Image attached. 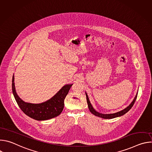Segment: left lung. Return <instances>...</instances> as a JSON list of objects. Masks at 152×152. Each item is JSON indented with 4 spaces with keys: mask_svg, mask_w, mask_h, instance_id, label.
Returning <instances> with one entry per match:
<instances>
[{
    "mask_svg": "<svg viewBox=\"0 0 152 152\" xmlns=\"http://www.w3.org/2000/svg\"><path fill=\"white\" fill-rule=\"evenodd\" d=\"M85 94H86V101H87V103H88V108L89 110L90 111V112L94 114V115L97 116V117H100V118H104V119H112V118H115V117H120V116H122L124 114H125L126 113H127L131 109L132 107L133 106L134 104L135 103V102L137 99V95H138V93L137 94V95L135 96L134 99L133 100V101L132 102V103L130 104L127 107H126L125 109H124L123 110H121L119 112H117L116 113H114V114H102V113H99L98 112H97L94 108L93 107V106L91 105L90 102V100L88 99V95L87 94H86V93H85Z\"/></svg>",
    "mask_w": 152,
    "mask_h": 152,
    "instance_id": "left-lung-1",
    "label": "left lung"
}]
</instances>
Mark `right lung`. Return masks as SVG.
Segmentation results:
<instances>
[{"instance_id":"add662e5","label":"right lung","mask_w":152,"mask_h":152,"mask_svg":"<svg viewBox=\"0 0 152 152\" xmlns=\"http://www.w3.org/2000/svg\"><path fill=\"white\" fill-rule=\"evenodd\" d=\"M72 85L73 83L64 85L51 99L38 104L25 102L18 97L15 88L14 75L12 80V90L14 98L21 111L34 120L42 121L56 117L62 113L64 106V99Z\"/></svg>"}]
</instances>
